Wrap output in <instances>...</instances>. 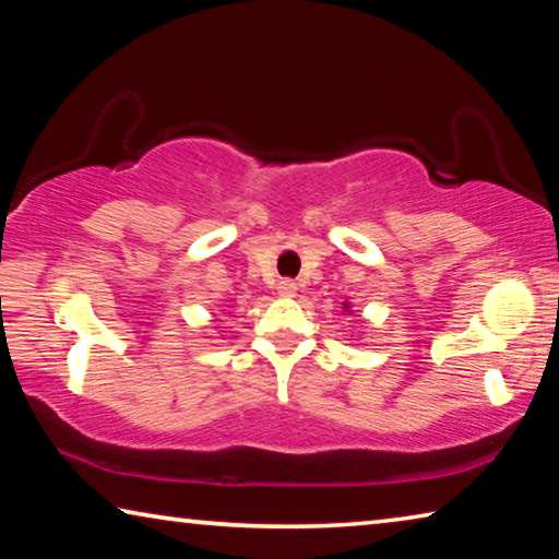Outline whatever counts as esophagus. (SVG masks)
<instances>
[{
	"label": "esophagus",
	"mask_w": 559,
	"mask_h": 559,
	"mask_svg": "<svg viewBox=\"0 0 559 559\" xmlns=\"http://www.w3.org/2000/svg\"><path fill=\"white\" fill-rule=\"evenodd\" d=\"M296 290H298V286L293 281H288V278H283V281H278V293L281 296H296Z\"/></svg>",
	"instance_id": "1"
}]
</instances>
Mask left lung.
Returning <instances> with one entry per match:
<instances>
[{"label":"left lung","mask_w":559,"mask_h":559,"mask_svg":"<svg viewBox=\"0 0 559 559\" xmlns=\"http://www.w3.org/2000/svg\"><path fill=\"white\" fill-rule=\"evenodd\" d=\"M343 306H345V310H347V308H349V306H347V302H343Z\"/></svg>","instance_id":"8db88e82"}]
</instances>
